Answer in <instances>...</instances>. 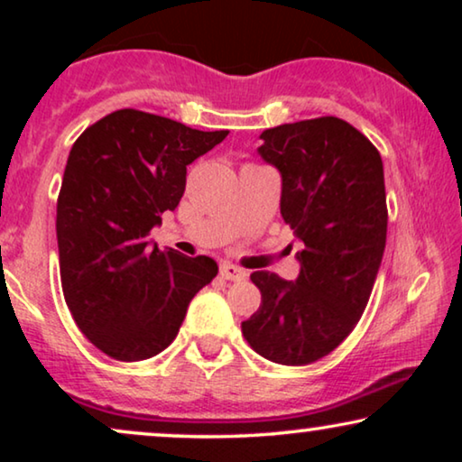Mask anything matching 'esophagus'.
Segmentation results:
<instances>
[{
	"mask_svg": "<svg viewBox=\"0 0 462 462\" xmlns=\"http://www.w3.org/2000/svg\"><path fill=\"white\" fill-rule=\"evenodd\" d=\"M220 275H223V280H226V282H242V280H245V271L236 267V264H231V263L220 264Z\"/></svg>",
	"mask_w": 462,
	"mask_h": 462,
	"instance_id": "1",
	"label": "esophagus"
}]
</instances>
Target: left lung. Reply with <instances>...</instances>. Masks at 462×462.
Here are the masks:
<instances>
[{
	"instance_id": "obj_1",
	"label": "left lung",
	"mask_w": 462,
	"mask_h": 462,
	"mask_svg": "<svg viewBox=\"0 0 462 462\" xmlns=\"http://www.w3.org/2000/svg\"><path fill=\"white\" fill-rule=\"evenodd\" d=\"M261 138L258 153L282 172V217L305 248L296 282L250 275L261 307L242 334L269 362L305 365L337 349L370 300L387 242L383 160L362 132L332 116Z\"/></svg>"
}]
</instances>
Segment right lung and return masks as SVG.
Returning <instances> with one entry per match:
<instances>
[{
	"instance_id": "right-lung-1",
	"label": "right lung",
	"mask_w": 462,
	"mask_h": 462,
	"mask_svg": "<svg viewBox=\"0 0 462 462\" xmlns=\"http://www.w3.org/2000/svg\"><path fill=\"white\" fill-rule=\"evenodd\" d=\"M226 134L119 109L73 143L56 206L62 294L109 357L141 362L166 349L189 302L217 277L212 258L149 248L147 237L179 206L189 163Z\"/></svg>"
}]
</instances>
